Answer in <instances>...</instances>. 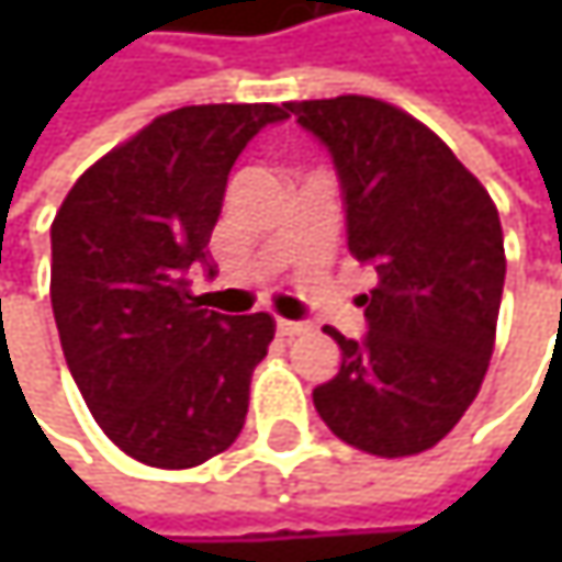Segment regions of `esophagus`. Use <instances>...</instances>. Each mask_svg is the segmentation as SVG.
Listing matches in <instances>:
<instances>
[{
  "label": "esophagus",
  "instance_id": "1",
  "mask_svg": "<svg viewBox=\"0 0 562 562\" xmlns=\"http://www.w3.org/2000/svg\"><path fill=\"white\" fill-rule=\"evenodd\" d=\"M277 328H280V335H285V338L308 331V325H305V322H292V318H280V322H277Z\"/></svg>",
  "mask_w": 562,
  "mask_h": 562
}]
</instances>
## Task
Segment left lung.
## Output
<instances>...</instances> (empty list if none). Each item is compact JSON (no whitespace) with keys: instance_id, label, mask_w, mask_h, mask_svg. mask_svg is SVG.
<instances>
[{"instance_id":"obj_1","label":"left lung","mask_w":562,"mask_h":562,"mask_svg":"<svg viewBox=\"0 0 562 562\" xmlns=\"http://www.w3.org/2000/svg\"><path fill=\"white\" fill-rule=\"evenodd\" d=\"M331 156L348 250L374 267L368 335L325 331L341 368L312 391L325 426L355 449L400 459L432 449L485 381L505 289L498 207L452 149L374 97L285 103Z\"/></svg>"}]
</instances>
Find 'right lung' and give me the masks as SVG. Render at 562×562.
Here are the masks:
<instances>
[{
	"instance_id": "add662e5",
	"label": "right lung",
	"mask_w": 562,
	"mask_h": 562,
	"mask_svg": "<svg viewBox=\"0 0 562 562\" xmlns=\"http://www.w3.org/2000/svg\"><path fill=\"white\" fill-rule=\"evenodd\" d=\"M285 103H204L153 120L67 191L52 224L64 361L100 429L136 462L194 469L244 429L273 318L221 315L188 292L207 267L227 175Z\"/></svg>"
}]
</instances>
